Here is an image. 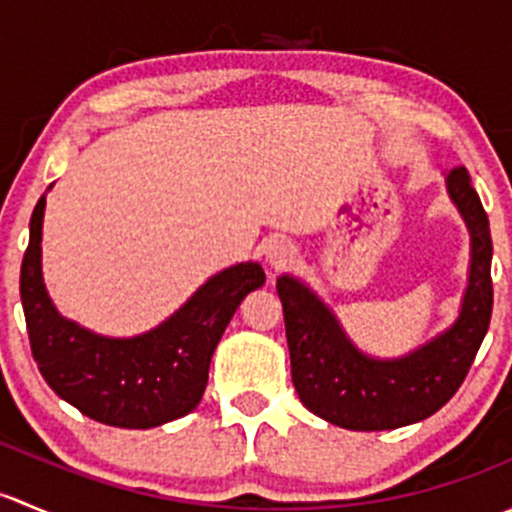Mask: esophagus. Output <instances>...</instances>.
Wrapping results in <instances>:
<instances>
[{"instance_id":"esophagus-1","label":"esophagus","mask_w":512,"mask_h":512,"mask_svg":"<svg viewBox=\"0 0 512 512\" xmlns=\"http://www.w3.org/2000/svg\"><path fill=\"white\" fill-rule=\"evenodd\" d=\"M294 257H297V250H294V245L285 237H280V240H272L270 245H267V262H270L272 270H285L287 265H292Z\"/></svg>"}]
</instances>
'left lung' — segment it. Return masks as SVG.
<instances>
[{"mask_svg":"<svg viewBox=\"0 0 512 512\" xmlns=\"http://www.w3.org/2000/svg\"><path fill=\"white\" fill-rule=\"evenodd\" d=\"M448 193L471 230V277L461 317L446 334L404 359L376 361L354 349L334 314L292 277L277 280L285 309L292 381L312 414L349 431H386L436 414L466 379L490 324V225L466 168H453Z\"/></svg>","mask_w":512,"mask_h":512,"instance_id":"left-lung-1","label":"left lung"}]
</instances>
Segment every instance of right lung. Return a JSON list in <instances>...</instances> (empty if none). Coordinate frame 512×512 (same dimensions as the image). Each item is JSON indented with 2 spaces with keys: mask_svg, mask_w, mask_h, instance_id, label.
<instances>
[{
  "mask_svg": "<svg viewBox=\"0 0 512 512\" xmlns=\"http://www.w3.org/2000/svg\"><path fill=\"white\" fill-rule=\"evenodd\" d=\"M41 195L29 223L19 292L36 366L64 401L98 423L153 428L203 399L210 359L245 294L265 285L257 262L210 277L168 322L133 339H108L61 317L41 280Z\"/></svg>",
  "mask_w": 512,
  "mask_h": 512,
  "instance_id": "right-lung-1",
  "label": "right lung"
}]
</instances>
